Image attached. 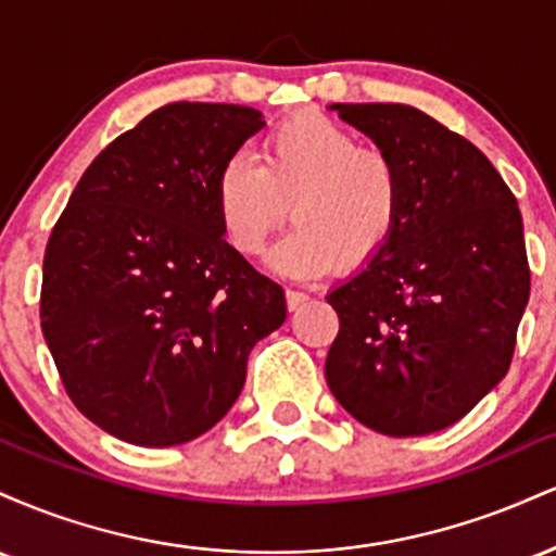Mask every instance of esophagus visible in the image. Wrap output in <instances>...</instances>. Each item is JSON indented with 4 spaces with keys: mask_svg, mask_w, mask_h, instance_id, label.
Instances as JSON below:
<instances>
[{
    "mask_svg": "<svg viewBox=\"0 0 556 556\" xmlns=\"http://www.w3.org/2000/svg\"><path fill=\"white\" fill-rule=\"evenodd\" d=\"M285 298H287V308H290V311L303 308V305L311 300L308 295H305V292H300V290H287Z\"/></svg>",
    "mask_w": 556,
    "mask_h": 556,
    "instance_id": "34e87169",
    "label": "esophagus"
}]
</instances>
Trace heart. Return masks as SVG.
Masks as SVG:
<instances>
[{
    "label": "heart",
    "mask_w": 556,
    "mask_h": 556,
    "mask_svg": "<svg viewBox=\"0 0 556 556\" xmlns=\"http://www.w3.org/2000/svg\"><path fill=\"white\" fill-rule=\"evenodd\" d=\"M287 203L295 227L269 261L290 277H316L337 261L358 269L384 251L402 219L405 182L381 146L358 143L327 114L300 112L266 132L258 164L232 156L214 185L222 232L242 256L264 251Z\"/></svg>",
    "instance_id": "1"
}]
</instances>
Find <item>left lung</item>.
<instances>
[{"label": "left lung", "mask_w": 556, "mask_h": 556, "mask_svg": "<svg viewBox=\"0 0 556 556\" xmlns=\"http://www.w3.org/2000/svg\"><path fill=\"white\" fill-rule=\"evenodd\" d=\"M402 169V219L327 300V384L387 437L457 424L507 374L531 295L513 190L470 140L407 104H331Z\"/></svg>", "instance_id": "obj_1"}]
</instances>
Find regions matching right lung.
<instances>
[{
  "instance_id": "add662e5",
  "label": "right lung",
  "mask_w": 556,
  "mask_h": 556,
  "mask_svg": "<svg viewBox=\"0 0 556 556\" xmlns=\"http://www.w3.org/2000/svg\"><path fill=\"white\" fill-rule=\"evenodd\" d=\"M264 114L175 101L114 138L43 253L41 329L70 400L138 446L206 433L245 384L285 292L225 240L216 175Z\"/></svg>"
}]
</instances>
